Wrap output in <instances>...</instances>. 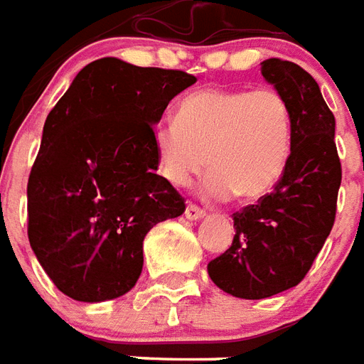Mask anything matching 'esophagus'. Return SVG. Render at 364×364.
Listing matches in <instances>:
<instances>
[{"label": "esophagus", "mask_w": 364, "mask_h": 364, "mask_svg": "<svg viewBox=\"0 0 364 364\" xmlns=\"http://www.w3.org/2000/svg\"><path fill=\"white\" fill-rule=\"evenodd\" d=\"M203 216H204V210L195 206V204H189L187 210H185V218H187V220H200Z\"/></svg>", "instance_id": "1"}]
</instances>
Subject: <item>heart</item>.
Instances as JSON below:
<instances>
[{
  "label": "heart",
  "instance_id": "obj_1",
  "mask_svg": "<svg viewBox=\"0 0 364 364\" xmlns=\"http://www.w3.org/2000/svg\"><path fill=\"white\" fill-rule=\"evenodd\" d=\"M291 107L274 88H200L154 129L158 171L189 187L208 164L206 195L257 200L282 179L291 154Z\"/></svg>",
  "mask_w": 364,
  "mask_h": 364
}]
</instances>
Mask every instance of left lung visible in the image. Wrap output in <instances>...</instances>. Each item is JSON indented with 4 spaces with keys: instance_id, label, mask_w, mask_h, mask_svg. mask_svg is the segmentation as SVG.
<instances>
[{
    "instance_id": "8db88e82",
    "label": "left lung",
    "mask_w": 364,
    "mask_h": 364,
    "mask_svg": "<svg viewBox=\"0 0 364 364\" xmlns=\"http://www.w3.org/2000/svg\"><path fill=\"white\" fill-rule=\"evenodd\" d=\"M260 71L291 107V154L274 191L233 214V243L210 260V279L241 299L272 297L303 282L332 231L341 185L336 119L316 80L276 58Z\"/></svg>"
}]
</instances>
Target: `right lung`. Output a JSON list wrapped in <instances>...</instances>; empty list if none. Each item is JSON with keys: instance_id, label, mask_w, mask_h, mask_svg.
Masks as SVG:
<instances>
[{"instance_id": "right-lung-1", "label": "right lung", "mask_w": 364, "mask_h": 364, "mask_svg": "<svg viewBox=\"0 0 364 364\" xmlns=\"http://www.w3.org/2000/svg\"><path fill=\"white\" fill-rule=\"evenodd\" d=\"M177 69L92 61L48 114L28 175V241L59 291L115 299L142 272V241L181 216L183 198L158 169L154 125L195 85Z\"/></svg>"}]
</instances>
